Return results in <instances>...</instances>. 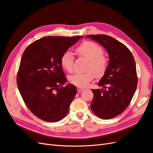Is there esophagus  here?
<instances>
[{
  "instance_id": "1",
  "label": "esophagus",
  "mask_w": 153,
  "mask_h": 153,
  "mask_svg": "<svg viewBox=\"0 0 153 153\" xmlns=\"http://www.w3.org/2000/svg\"><path fill=\"white\" fill-rule=\"evenodd\" d=\"M84 90V88L80 87H77V91H78V92H82V91H83Z\"/></svg>"
}]
</instances>
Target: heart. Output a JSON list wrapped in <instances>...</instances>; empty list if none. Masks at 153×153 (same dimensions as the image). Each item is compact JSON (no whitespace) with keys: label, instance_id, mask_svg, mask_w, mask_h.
I'll use <instances>...</instances> for the list:
<instances>
[{"label":"heart","instance_id":"b5f03b06","mask_svg":"<svg viewBox=\"0 0 153 153\" xmlns=\"http://www.w3.org/2000/svg\"><path fill=\"white\" fill-rule=\"evenodd\" d=\"M78 53L83 57L89 60L88 69L85 73H76L69 77L71 84L80 87H85L93 79L94 75L96 77L103 76L108 67V59L103 55V50L100 46L91 41H85L76 49ZM61 65L64 69L71 72L73 69V55L69 50L64 52L61 58Z\"/></svg>","mask_w":153,"mask_h":153}]
</instances>
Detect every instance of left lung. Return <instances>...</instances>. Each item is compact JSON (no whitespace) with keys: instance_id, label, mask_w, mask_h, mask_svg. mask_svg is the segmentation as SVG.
Returning a JSON list of instances; mask_svg holds the SVG:
<instances>
[{"instance_id":"obj_1","label":"left lung","mask_w":153,"mask_h":153,"mask_svg":"<svg viewBox=\"0 0 153 153\" xmlns=\"http://www.w3.org/2000/svg\"><path fill=\"white\" fill-rule=\"evenodd\" d=\"M103 46L109 61L98 82L101 89H92L94 98L91 105L93 113L102 119L117 116L125 110L137 89L136 64L131 52L124 44L107 35H88Z\"/></svg>"}]
</instances>
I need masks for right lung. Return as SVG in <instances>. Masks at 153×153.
Masks as SVG:
<instances>
[{"label":"right lung","instance_id":"obj_1","mask_svg":"<svg viewBox=\"0 0 153 153\" xmlns=\"http://www.w3.org/2000/svg\"><path fill=\"white\" fill-rule=\"evenodd\" d=\"M83 37L48 36L31 43L22 55L17 85L28 108L36 117L55 123L65 117L76 94L61 65L64 52Z\"/></svg>","mask_w":153,"mask_h":153}]
</instances>
